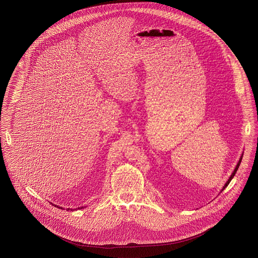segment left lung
<instances>
[{"instance_id": "8db88e82", "label": "left lung", "mask_w": 258, "mask_h": 258, "mask_svg": "<svg viewBox=\"0 0 258 258\" xmlns=\"http://www.w3.org/2000/svg\"><path fill=\"white\" fill-rule=\"evenodd\" d=\"M241 159H242V155H241V157H240V158H239V162H238V164H237V166H236V168H235V170H233L232 174L230 175V177L228 178V180L226 181V183H225V185L223 186V188L221 189L220 193L224 190V189L226 188V186L228 185V183L229 182H231V180L233 179V177L235 176V174H236V172H237V170H238V169H239V164H240V162H241Z\"/></svg>"}]
</instances>
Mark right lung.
Instances as JSON below:
<instances>
[{
  "label": "right lung",
  "instance_id": "add662e5",
  "mask_svg": "<svg viewBox=\"0 0 258 258\" xmlns=\"http://www.w3.org/2000/svg\"><path fill=\"white\" fill-rule=\"evenodd\" d=\"M55 207H58V206H57V205H55ZM87 206H81V207H78L76 208V210H81V209H84V208H86ZM60 209H63L62 207H59ZM75 209H71V208H68L67 209V211H76Z\"/></svg>",
  "mask_w": 258,
  "mask_h": 258
}]
</instances>
